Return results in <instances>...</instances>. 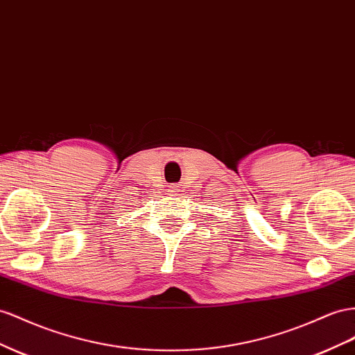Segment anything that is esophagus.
<instances>
[{"mask_svg": "<svg viewBox=\"0 0 355 355\" xmlns=\"http://www.w3.org/2000/svg\"><path fill=\"white\" fill-rule=\"evenodd\" d=\"M182 191V187L180 185H173L170 188V193H171V196H176V194H179Z\"/></svg>", "mask_w": 355, "mask_h": 355, "instance_id": "esophagus-1", "label": "esophagus"}]
</instances>
